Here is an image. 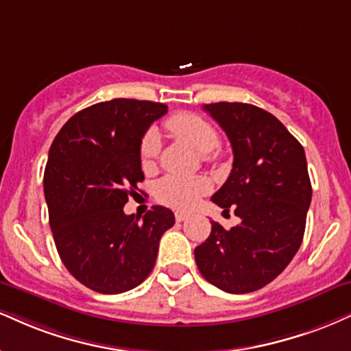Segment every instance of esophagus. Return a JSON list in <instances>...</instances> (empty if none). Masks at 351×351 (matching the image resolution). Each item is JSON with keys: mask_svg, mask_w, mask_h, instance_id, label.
I'll return each mask as SVG.
<instances>
[{"mask_svg": "<svg viewBox=\"0 0 351 351\" xmlns=\"http://www.w3.org/2000/svg\"><path fill=\"white\" fill-rule=\"evenodd\" d=\"M188 217H189V214H188V213H183V210H176V213H175V219H176V222H183V221H186Z\"/></svg>", "mask_w": 351, "mask_h": 351, "instance_id": "34e87169", "label": "esophagus"}]
</instances>
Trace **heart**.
<instances>
[{"label": "heart", "instance_id": "obj_1", "mask_svg": "<svg viewBox=\"0 0 351 351\" xmlns=\"http://www.w3.org/2000/svg\"><path fill=\"white\" fill-rule=\"evenodd\" d=\"M165 128L181 141L188 142L196 152L204 154L206 158H214L217 155V130L204 117L193 112H176L165 121ZM158 154L160 138L154 130H150L143 135L141 143V165L143 170H154ZM208 189V180L201 176L168 175L157 184L155 197L168 208L189 209Z\"/></svg>", "mask_w": 351, "mask_h": 351}]
</instances>
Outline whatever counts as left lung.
I'll return each mask as SVG.
<instances>
[{"mask_svg": "<svg viewBox=\"0 0 351 351\" xmlns=\"http://www.w3.org/2000/svg\"><path fill=\"white\" fill-rule=\"evenodd\" d=\"M229 137L234 165L210 199L240 217L213 223L194 258L210 285L232 294L256 291L289 265L302 243L312 199L306 154L273 114L245 103L204 104Z\"/></svg>", "mask_w": 351, "mask_h": 351, "instance_id": "left-lung-1", "label": "left lung"}]
</instances>
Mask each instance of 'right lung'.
<instances>
[{
	"mask_svg": "<svg viewBox=\"0 0 351 351\" xmlns=\"http://www.w3.org/2000/svg\"><path fill=\"white\" fill-rule=\"evenodd\" d=\"M167 111L162 103L124 98L93 104L66 121L49 150L44 194L55 247L65 268L96 293L141 285L175 223L163 206L142 222L122 209L143 181V134Z\"/></svg>",
	"mask_w": 351,
	"mask_h": 351,
	"instance_id": "1",
	"label": "right lung"
}]
</instances>
